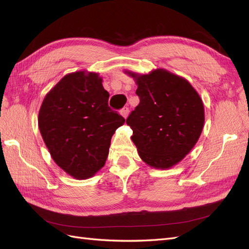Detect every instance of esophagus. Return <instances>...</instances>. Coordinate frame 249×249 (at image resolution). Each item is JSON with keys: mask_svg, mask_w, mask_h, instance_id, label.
Segmentation results:
<instances>
[{"mask_svg": "<svg viewBox=\"0 0 249 249\" xmlns=\"http://www.w3.org/2000/svg\"><path fill=\"white\" fill-rule=\"evenodd\" d=\"M129 108L127 107H125V108H124V109H122V111H120V114H122V116L124 118V119H126V117H127V115H129Z\"/></svg>", "mask_w": 249, "mask_h": 249, "instance_id": "1", "label": "esophagus"}]
</instances>
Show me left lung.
<instances>
[{
    "instance_id": "1",
    "label": "left lung",
    "mask_w": 249,
    "mask_h": 249,
    "mask_svg": "<svg viewBox=\"0 0 249 249\" xmlns=\"http://www.w3.org/2000/svg\"><path fill=\"white\" fill-rule=\"evenodd\" d=\"M134 79L140 103L126 118L141 160L155 169H169L196 144L205 124L201 97L185 78L164 69Z\"/></svg>"
}]
</instances>
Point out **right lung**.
I'll return each mask as SVG.
<instances>
[{
	"mask_svg": "<svg viewBox=\"0 0 249 249\" xmlns=\"http://www.w3.org/2000/svg\"><path fill=\"white\" fill-rule=\"evenodd\" d=\"M97 72L66 74L44 96L38 127L52 159L76 179L104 167L113 134L124 118L108 106L109 93Z\"/></svg>",
	"mask_w": 249,
	"mask_h": 249,
	"instance_id": "1",
	"label": "right lung"
}]
</instances>
